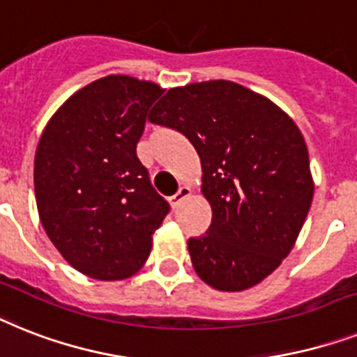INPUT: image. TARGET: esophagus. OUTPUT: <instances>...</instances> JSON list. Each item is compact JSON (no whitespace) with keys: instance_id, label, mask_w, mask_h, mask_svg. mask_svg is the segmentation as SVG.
<instances>
[{"instance_id":"34e87169","label":"esophagus","mask_w":357,"mask_h":357,"mask_svg":"<svg viewBox=\"0 0 357 357\" xmlns=\"http://www.w3.org/2000/svg\"><path fill=\"white\" fill-rule=\"evenodd\" d=\"M190 196V188L188 187H179V190L176 194H174L172 198H170V204H172V207H178L181 202H183L185 198H188Z\"/></svg>"}]
</instances>
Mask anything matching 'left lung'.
Segmentation results:
<instances>
[{
    "label": "left lung",
    "instance_id": "8db88e82",
    "mask_svg": "<svg viewBox=\"0 0 357 357\" xmlns=\"http://www.w3.org/2000/svg\"><path fill=\"white\" fill-rule=\"evenodd\" d=\"M149 119L183 133L202 161L213 222L207 233L188 238L199 279L242 291L273 273L314 198L308 149L294 121L229 80L170 89Z\"/></svg>",
    "mask_w": 357,
    "mask_h": 357
}]
</instances>
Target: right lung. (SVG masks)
Here are the masks:
<instances>
[{
	"instance_id": "1",
	"label": "right lung",
	"mask_w": 357,
	"mask_h": 357,
	"mask_svg": "<svg viewBox=\"0 0 357 357\" xmlns=\"http://www.w3.org/2000/svg\"><path fill=\"white\" fill-rule=\"evenodd\" d=\"M161 93L152 82L109 75L69 97L40 137V220L63 259L88 277L121 280L135 273L170 211L135 152Z\"/></svg>"
}]
</instances>
